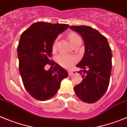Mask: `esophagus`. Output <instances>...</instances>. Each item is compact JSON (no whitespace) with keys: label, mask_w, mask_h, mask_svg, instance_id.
<instances>
[{"label":"esophagus","mask_w":127,"mask_h":127,"mask_svg":"<svg viewBox=\"0 0 127 127\" xmlns=\"http://www.w3.org/2000/svg\"><path fill=\"white\" fill-rule=\"evenodd\" d=\"M68 73H69V76H71V75H72V74H73V72L72 71V70H69V71H68Z\"/></svg>","instance_id":"esophagus-1"}]
</instances>
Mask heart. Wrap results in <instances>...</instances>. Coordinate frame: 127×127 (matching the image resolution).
Here are the masks:
<instances>
[{
    "label": "heart",
    "mask_w": 127,
    "mask_h": 127,
    "mask_svg": "<svg viewBox=\"0 0 127 127\" xmlns=\"http://www.w3.org/2000/svg\"><path fill=\"white\" fill-rule=\"evenodd\" d=\"M68 39H69L70 43L72 46H74L79 40H81V37L76 32H70L68 34ZM57 41L55 40L54 41L52 44V50L55 51L57 48ZM57 61L58 63V64L61 65L62 67H64L65 69H70L72 66L74 64L77 62V59L75 57L73 56H69L61 54L57 56Z\"/></svg>",
    "instance_id": "1"
}]
</instances>
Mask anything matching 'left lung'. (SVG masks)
Here are the masks:
<instances>
[{
  "label": "left lung",
  "instance_id": "1",
  "mask_svg": "<svg viewBox=\"0 0 127 127\" xmlns=\"http://www.w3.org/2000/svg\"><path fill=\"white\" fill-rule=\"evenodd\" d=\"M83 39L85 51L81 61L76 65L83 80L74 86L75 93L82 101L92 104L106 92L109 85L112 69L111 49L107 38L98 30L88 26H70ZM86 75H84V73Z\"/></svg>",
  "mask_w": 127,
  "mask_h": 127
}]
</instances>
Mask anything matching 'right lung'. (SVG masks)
<instances>
[{
	"mask_svg": "<svg viewBox=\"0 0 127 127\" xmlns=\"http://www.w3.org/2000/svg\"><path fill=\"white\" fill-rule=\"evenodd\" d=\"M69 25L36 22L25 30L17 47L19 70L26 90L35 99L44 101L53 97L60 82L68 77L67 70L50 59L52 44ZM46 64L54 69L46 71Z\"/></svg>",
	"mask_w": 127,
	"mask_h": 127,
	"instance_id": "obj_1",
	"label": "right lung"
}]
</instances>
